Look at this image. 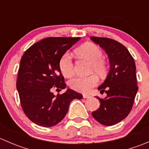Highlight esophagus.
<instances>
[{
  "label": "esophagus",
  "mask_w": 149,
  "mask_h": 149,
  "mask_svg": "<svg viewBox=\"0 0 149 149\" xmlns=\"http://www.w3.org/2000/svg\"><path fill=\"white\" fill-rule=\"evenodd\" d=\"M83 97L84 99H88V98H91V96L88 95V94H84Z\"/></svg>",
  "instance_id": "esophagus-1"
}]
</instances>
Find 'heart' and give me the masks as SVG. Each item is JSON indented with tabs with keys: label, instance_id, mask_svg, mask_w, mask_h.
I'll list each match as a JSON object with an SVG mask.
<instances>
[{
	"label": "heart",
	"instance_id": "heart-1",
	"mask_svg": "<svg viewBox=\"0 0 149 149\" xmlns=\"http://www.w3.org/2000/svg\"><path fill=\"white\" fill-rule=\"evenodd\" d=\"M78 56L91 62L90 71L95 72L99 76H102L107 70L106 64L102 58L103 52L100 47L94 43H86L75 50ZM59 68L62 74L65 77H70L74 73V66L71 57L68 53H65L59 61ZM98 84V79L94 75L88 77H75L69 81V86L72 89L82 93H87Z\"/></svg>",
	"mask_w": 149,
	"mask_h": 149
}]
</instances>
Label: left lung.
I'll return each instance as SVG.
<instances>
[{
  "label": "left lung",
  "mask_w": 149,
  "mask_h": 149,
  "mask_svg": "<svg viewBox=\"0 0 149 149\" xmlns=\"http://www.w3.org/2000/svg\"><path fill=\"white\" fill-rule=\"evenodd\" d=\"M90 39L104 49L109 61L107 76L98 87L107 97H96L100 106L91 115L100 124L113 125L125 119L133 107L138 91L136 64L127 48L118 42L104 37Z\"/></svg>",
  "instance_id": "1"
}]
</instances>
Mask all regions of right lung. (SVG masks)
Here are the masks:
<instances>
[{
	"label": "right lung",
	"instance_id": "obj_1",
	"mask_svg": "<svg viewBox=\"0 0 149 149\" xmlns=\"http://www.w3.org/2000/svg\"><path fill=\"white\" fill-rule=\"evenodd\" d=\"M80 37H47L31 45L20 61L16 88L25 115L42 127H52L65 116L69 105L83 96L68 88L55 97L53 86L63 89L66 84L59 68V61Z\"/></svg>",
	"mask_w": 149,
	"mask_h": 149
}]
</instances>
